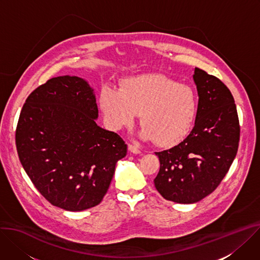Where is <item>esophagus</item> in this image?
<instances>
[{
    "label": "esophagus",
    "instance_id": "obj_1",
    "mask_svg": "<svg viewBox=\"0 0 260 260\" xmlns=\"http://www.w3.org/2000/svg\"><path fill=\"white\" fill-rule=\"evenodd\" d=\"M128 149H129V151H131V152H133V153H136V154L141 153V150H140L136 145L129 144V145H128Z\"/></svg>",
    "mask_w": 260,
    "mask_h": 260
}]
</instances>
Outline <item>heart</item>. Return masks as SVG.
I'll list each match as a JSON object with an SVG mask.
<instances>
[{"mask_svg":"<svg viewBox=\"0 0 260 260\" xmlns=\"http://www.w3.org/2000/svg\"><path fill=\"white\" fill-rule=\"evenodd\" d=\"M100 105L110 128L129 126L140 115L142 137L158 146H170L191 131L198 96L192 87L166 76L144 75L124 80L120 91L105 86Z\"/></svg>","mask_w":260,"mask_h":260,"instance_id":"b5f03b06","label":"heart"}]
</instances>
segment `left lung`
Instances as JSON below:
<instances>
[{
	"mask_svg": "<svg viewBox=\"0 0 260 260\" xmlns=\"http://www.w3.org/2000/svg\"><path fill=\"white\" fill-rule=\"evenodd\" d=\"M194 82L199 95L195 125L181 143L155 154L157 192L166 200L194 203L214 192L237 155L240 121L234 99L217 77L198 67Z\"/></svg>",
	"mask_w": 260,
	"mask_h": 260,
	"instance_id": "1",
	"label": "left lung"
}]
</instances>
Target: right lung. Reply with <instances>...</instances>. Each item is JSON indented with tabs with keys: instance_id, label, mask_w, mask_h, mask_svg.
Returning <instances> with one entry per match:
<instances>
[{
	"instance_id": "right-lung-1",
	"label": "right lung",
	"mask_w": 260,
	"mask_h": 260,
	"mask_svg": "<svg viewBox=\"0 0 260 260\" xmlns=\"http://www.w3.org/2000/svg\"><path fill=\"white\" fill-rule=\"evenodd\" d=\"M95 95L79 77L37 87L22 106L15 131L23 169L51 204L81 211L100 204L127 145L100 127Z\"/></svg>"
}]
</instances>
